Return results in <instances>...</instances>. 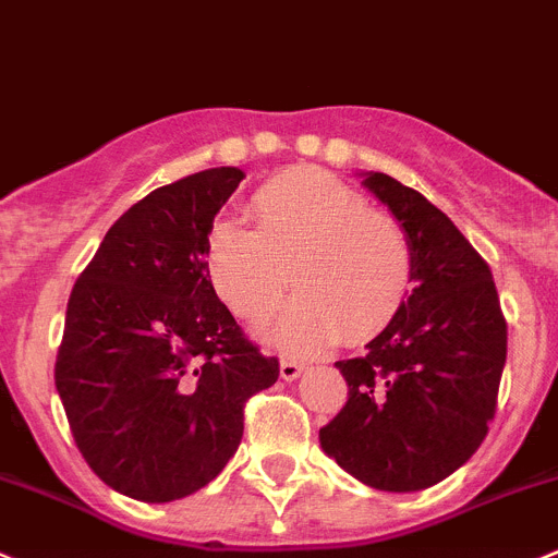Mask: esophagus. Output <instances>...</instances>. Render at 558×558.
Instances as JSON below:
<instances>
[{
    "mask_svg": "<svg viewBox=\"0 0 558 558\" xmlns=\"http://www.w3.org/2000/svg\"><path fill=\"white\" fill-rule=\"evenodd\" d=\"M302 371H305V365H302V362H296V360L280 362V378H283V381H294Z\"/></svg>",
    "mask_w": 558,
    "mask_h": 558,
    "instance_id": "34e87169",
    "label": "esophagus"
}]
</instances>
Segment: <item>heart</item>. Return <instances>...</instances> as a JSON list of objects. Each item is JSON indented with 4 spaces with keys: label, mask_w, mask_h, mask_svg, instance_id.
I'll return each mask as SVG.
<instances>
[{
    "label": "heart",
    "mask_w": 558,
    "mask_h": 558,
    "mask_svg": "<svg viewBox=\"0 0 558 558\" xmlns=\"http://www.w3.org/2000/svg\"><path fill=\"white\" fill-rule=\"evenodd\" d=\"M258 229L220 220L209 234L215 289L240 316L272 311L291 286L300 296L269 338L291 354L376 335L411 283L409 234L349 185L318 169H291L251 198Z\"/></svg>",
    "instance_id": "heart-1"
}]
</instances>
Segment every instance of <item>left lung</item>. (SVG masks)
Returning a JSON list of instances; mask_svg holds the SVG:
<instances>
[{
  "instance_id": "left-lung-1",
  "label": "left lung",
  "mask_w": 558,
  "mask_h": 558,
  "mask_svg": "<svg viewBox=\"0 0 558 558\" xmlns=\"http://www.w3.org/2000/svg\"><path fill=\"white\" fill-rule=\"evenodd\" d=\"M362 185L409 234L414 289L360 356L335 362L349 400L318 441L360 483L409 494L450 477L488 436L507 322L490 267L439 207L378 171Z\"/></svg>"
}]
</instances>
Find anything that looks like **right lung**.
<instances>
[{
	"mask_svg": "<svg viewBox=\"0 0 558 558\" xmlns=\"http://www.w3.org/2000/svg\"><path fill=\"white\" fill-rule=\"evenodd\" d=\"M234 166L158 187L108 229L75 280L57 392L92 472L163 505L213 483L236 452L245 403L280 376L209 280V234Z\"/></svg>",
	"mask_w": 558,
	"mask_h": 558,
	"instance_id": "1",
	"label": "right lung"
}]
</instances>
